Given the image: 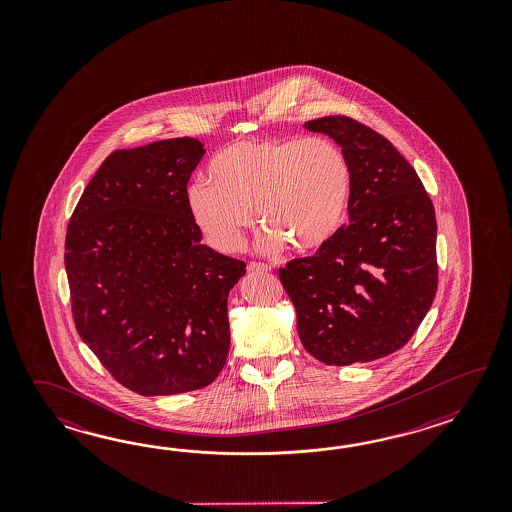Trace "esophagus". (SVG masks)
Segmentation results:
<instances>
[{
  "mask_svg": "<svg viewBox=\"0 0 512 512\" xmlns=\"http://www.w3.org/2000/svg\"><path fill=\"white\" fill-rule=\"evenodd\" d=\"M247 269L251 272H271V265L261 263V261H251V263L247 265Z\"/></svg>",
  "mask_w": 512,
  "mask_h": 512,
  "instance_id": "1",
  "label": "esophagus"
}]
</instances>
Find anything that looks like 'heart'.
I'll list each match as a JSON object with an SVG mask.
<instances>
[{
    "label": "heart",
    "mask_w": 512,
    "mask_h": 512,
    "mask_svg": "<svg viewBox=\"0 0 512 512\" xmlns=\"http://www.w3.org/2000/svg\"><path fill=\"white\" fill-rule=\"evenodd\" d=\"M353 168L337 142L247 139L219 150L208 177L186 188V207L205 240L221 252L240 249L254 210L261 251L293 245L300 254L320 251L348 218Z\"/></svg>",
    "instance_id": "b5f03b06"
}]
</instances>
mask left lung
<instances>
[{
	"label": "left lung",
	"instance_id": "8db88e82",
	"mask_svg": "<svg viewBox=\"0 0 512 512\" xmlns=\"http://www.w3.org/2000/svg\"><path fill=\"white\" fill-rule=\"evenodd\" d=\"M353 168L349 223L313 256L278 271L304 348L327 366L392 355L421 326L437 291L434 205L392 142L346 115L305 122Z\"/></svg>",
	"mask_w": 512,
	"mask_h": 512
}]
</instances>
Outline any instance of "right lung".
I'll return each mask as SVG.
<instances>
[{"label":"right lung","instance_id":"obj_1","mask_svg":"<svg viewBox=\"0 0 512 512\" xmlns=\"http://www.w3.org/2000/svg\"><path fill=\"white\" fill-rule=\"evenodd\" d=\"M203 155L192 137L117 150L69 219L78 335L139 395L205 388L229 355L227 298L247 265L203 245L188 214L186 185Z\"/></svg>","mask_w":512,"mask_h":512}]
</instances>
